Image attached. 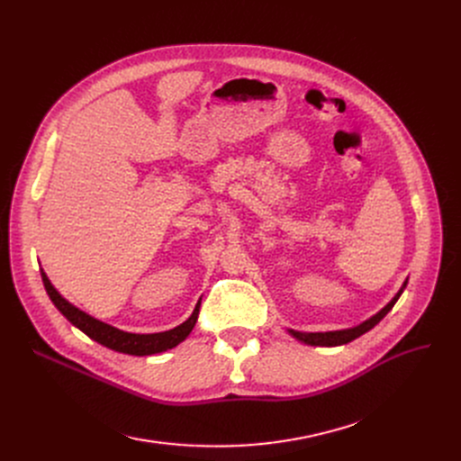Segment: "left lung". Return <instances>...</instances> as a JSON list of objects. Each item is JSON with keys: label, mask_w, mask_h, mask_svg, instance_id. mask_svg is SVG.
Instances as JSON below:
<instances>
[{"label": "left lung", "mask_w": 461, "mask_h": 461, "mask_svg": "<svg viewBox=\"0 0 461 461\" xmlns=\"http://www.w3.org/2000/svg\"><path fill=\"white\" fill-rule=\"evenodd\" d=\"M405 284H403V287H405ZM403 287L396 294V297L389 304H386L379 313H375V316L370 318L368 321L360 323L358 327H353V329H348V330H334V332H297V330H289V332H292L295 338H299L301 342L310 344V346H342V344H348V342L355 340V338H358L360 334H365L370 329H374L386 316V313L393 310V306L396 304V301L400 299V295L403 292Z\"/></svg>", "instance_id": "8db88e82"}]
</instances>
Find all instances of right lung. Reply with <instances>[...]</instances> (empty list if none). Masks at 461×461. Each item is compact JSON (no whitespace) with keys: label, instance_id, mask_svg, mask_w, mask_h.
Segmentation results:
<instances>
[{"label":"right lung","instance_id":"right-lung-1","mask_svg":"<svg viewBox=\"0 0 461 461\" xmlns=\"http://www.w3.org/2000/svg\"><path fill=\"white\" fill-rule=\"evenodd\" d=\"M41 276H42V284H44L48 297L52 299L56 308L72 325L78 327L84 334H87L91 340L99 342L101 346L110 348L119 353L153 355V353L172 349L177 344H181L190 334V330L194 329V325H196L198 316H200V303H198L196 308H194V312H192V316L185 323H181L179 327H176L172 330L155 332V334H132V332L119 330L108 323H103L99 320L87 316L86 312L78 310L77 306H72L56 292V287L50 284V280H48V276L44 275L42 269H41Z\"/></svg>","mask_w":461,"mask_h":461}]
</instances>
